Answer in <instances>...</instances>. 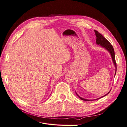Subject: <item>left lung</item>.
Wrapping results in <instances>:
<instances>
[{
  "label": "left lung",
  "mask_w": 127,
  "mask_h": 127,
  "mask_svg": "<svg viewBox=\"0 0 127 127\" xmlns=\"http://www.w3.org/2000/svg\"><path fill=\"white\" fill-rule=\"evenodd\" d=\"M94 32L95 33V35L96 36V43L97 44H99L101 45L102 47H104V48H105L107 50H108L110 54L111 55V57H112V60H113V63L115 65V67H116V71H117V63L116 62V59H115V55H114V49L113 48V46L112 45V44H111L110 42L107 41L105 38L101 34L99 33L97 31H96V30H94ZM116 75V74H115ZM110 93V92H109L108 93L106 94V95H105L104 96H103L101 97H101H103L104 96H106V95L108 94L109 93ZM77 95L79 97V98H80L81 99H82V100H84V101H90L91 100H89V99H86L85 98H83L81 97H80L78 95H77V94L76 93ZM98 99V98H97Z\"/></svg>",
  "instance_id": "1"
}]
</instances>
